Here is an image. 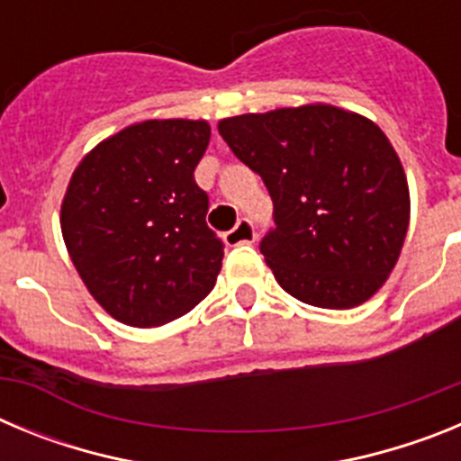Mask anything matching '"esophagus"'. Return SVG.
Wrapping results in <instances>:
<instances>
[{
  "mask_svg": "<svg viewBox=\"0 0 461 461\" xmlns=\"http://www.w3.org/2000/svg\"><path fill=\"white\" fill-rule=\"evenodd\" d=\"M223 240H226L228 247H238V244L254 242L256 240L254 223H251L249 219H240V221L235 223L233 230H228V233L223 235Z\"/></svg>",
  "mask_w": 461,
  "mask_h": 461,
  "instance_id": "1",
  "label": "esophagus"
}]
</instances>
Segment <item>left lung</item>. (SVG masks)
<instances>
[{
	"instance_id": "8db88e82",
	"label": "left lung",
	"mask_w": 461,
	"mask_h": 461,
	"mask_svg": "<svg viewBox=\"0 0 461 461\" xmlns=\"http://www.w3.org/2000/svg\"><path fill=\"white\" fill-rule=\"evenodd\" d=\"M219 133L272 195L276 228L260 251L279 286L313 307L367 303L397 266L411 219L388 136L330 104L226 117Z\"/></svg>"
}]
</instances>
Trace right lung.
<instances>
[{
	"label": "right lung",
	"mask_w": 461,
	"mask_h": 461,
	"mask_svg": "<svg viewBox=\"0 0 461 461\" xmlns=\"http://www.w3.org/2000/svg\"><path fill=\"white\" fill-rule=\"evenodd\" d=\"M205 120H145L89 149L68 180L62 238L89 295L115 321L157 328L214 288L223 244L194 170Z\"/></svg>",
	"instance_id": "add662e5"
}]
</instances>
